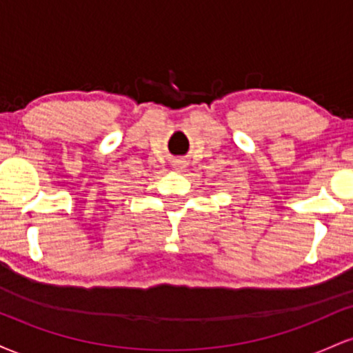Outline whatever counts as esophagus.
<instances>
[{"label":"esophagus","instance_id":"obj_1","mask_svg":"<svg viewBox=\"0 0 353 353\" xmlns=\"http://www.w3.org/2000/svg\"><path fill=\"white\" fill-rule=\"evenodd\" d=\"M182 164H184V161H176V164H174V165H176V168H181Z\"/></svg>","mask_w":353,"mask_h":353}]
</instances>
